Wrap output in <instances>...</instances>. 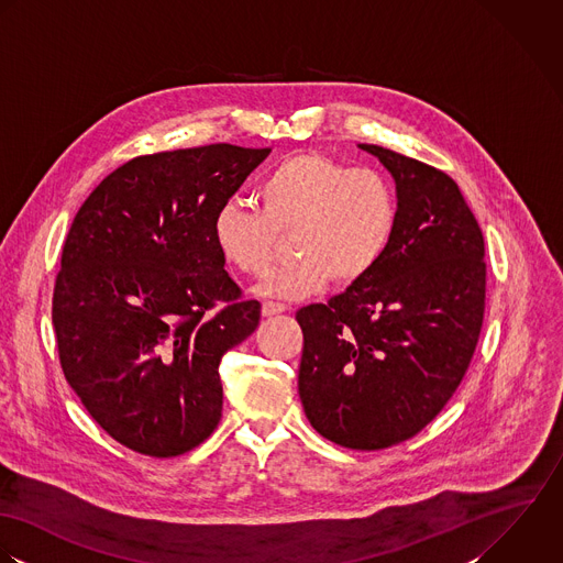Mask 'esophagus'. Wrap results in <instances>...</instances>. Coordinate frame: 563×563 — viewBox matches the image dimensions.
<instances>
[{
    "mask_svg": "<svg viewBox=\"0 0 563 563\" xmlns=\"http://www.w3.org/2000/svg\"><path fill=\"white\" fill-rule=\"evenodd\" d=\"M285 311H287V307H285V305H280V302H272V300L263 302V307H261V313H263V318H272V316L285 313Z\"/></svg>",
    "mask_w": 563,
    "mask_h": 563,
    "instance_id": "obj_1",
    "label": "esophagus"
}]
</instances>
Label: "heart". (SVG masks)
<instances>
[{
	"mask_svg": "<svg viewBox=\"0 0 563 563\" xmlns=\"http://www.w3.org/2000/svg\"><path fill=\"white\" fill-rule=\"evenodd\" d=\"M256 209L225 202L213 218V241L225 265L261 278L278 247L294 234L296 261L278 267L258 289L263 296L302 300L335 278L354 285L387 254L398 202L389 180L367 167H347L320 152H296L274 163L256 183Z\"/></svg>",
	"mask_w": 563,
	"mask_h": 563,
	"instance_id": "1",
	"label": "heart"
}]
</instances>
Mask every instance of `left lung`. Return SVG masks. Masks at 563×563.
<instances>
[{
  "instance_id": "1",
  "label": "left lung",
  "mask_w": 563,
  "mask_h": 563,
  "mask_svg": "<svg viewBox=\"0 0 563 563\" xmlns=\"http://www.w3.org/2000/svg\"><path fill=\"white\" fill-rule=\"evenodd\" d=\"M396 183L398 224L376 269L296 313L311 427L352 450L420 433L459 387L483 327V232L449 174L358 143Z\"/></svg>"
}]
</instances>
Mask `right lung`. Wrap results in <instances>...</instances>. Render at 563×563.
Wrapping results in <instances>:
<instances>
[{
	"mask_svg": "<svg viewBox=\"0 0 563 563\" xmlns=\"http://www.w3.org/2000/svg\"><path fill=\"white\" fill-rule=\"evenodd\" d=\"M272 150L136 156L85 200L63 245L52 322L67 383L125 449L178 456L222 418L220 361L254 333L213 241L216 211Z\"/></svg>",
	"mask_w": 563,
	"mask_h": 563,
	"instance_id": "obj_1",
	"label": "right lung"
}]
</instances>
